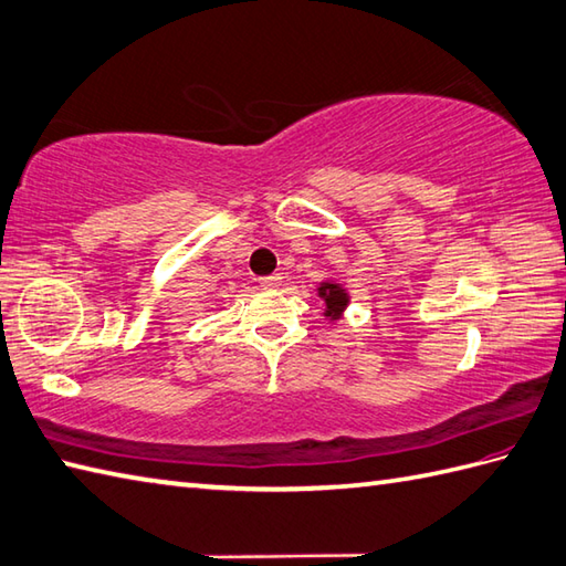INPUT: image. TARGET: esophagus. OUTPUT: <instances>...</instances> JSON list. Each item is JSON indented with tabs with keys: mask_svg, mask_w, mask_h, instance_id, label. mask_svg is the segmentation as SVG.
Returning <instances> with one entry per match:
<instances>
[{
	"mask_svg": "<svg viewBox=\"0 0 566 566\" xmlns=\"http://www.w3.org/2000/svg\"><path fill=\"white\" fill-rule=\"evenodd\" d=\"M261 287H269V291H273V287H279L283 283V275L281 273H271V275H263V279H259Z\"/></svg>",
	"mask_w": 566,
	"mask_h": 566,
	"instance_id": "obj_1",
	"label": "esophagus"
}]
</instances>
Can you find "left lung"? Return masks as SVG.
Instances as JSON below:
<instances>
[{"label": "left lung", "mask_w": 566, "mask_h": 566, "mask_svg": "<svg viewBox=\"0 0 566 566\" xmlns=\"http://www.w3.org/2000/svg\"><path fill=\"white\" fill-rule=\"evenodd\" d=\"M317 293H319V297L324 300V305H326L324 317L338 319V317L344 315V310H346V305H348V293H346V287H344L342 283L324 281V283H319Z\"/></svg>", "instance_id": "obj_1"}]
</instances>
